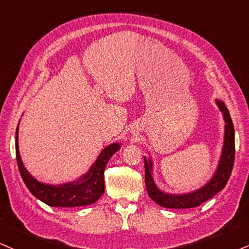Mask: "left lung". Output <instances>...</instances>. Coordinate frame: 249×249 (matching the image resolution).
<instances>
[{"instance_id":"left-lung-1","label":"left lung","mask_w":249,"mask_h":249,"mask_svg":"<svg viewBox=\"0 0 249 249\" xmlns=\"http://www.w3.org/2000/svg\"><path fill=\"white\" fill-rule=\"evenodd\" d=\"M216 104L219 107L220 112L223 113L224 121H225L224 145L217 170L209 182L205 183L203 187L195 190V192L187 193V194H167V193L162 192L156 186L152 178L151 159H146L144 157L146 190H148L150 198L160 207L170 208V209H188V208L198 207V205L204 203L205 201L213 197L228 183L230 176H231L233 164H234V127H233L231 115H230V112L225 104L218 99L216 100Z\"/></svg>"}]
</instances>
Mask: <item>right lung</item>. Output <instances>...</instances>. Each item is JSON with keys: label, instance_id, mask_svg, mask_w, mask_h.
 <instances>
[{"label": "right lung", "instance_id": "1", "mask_svg": "<svg viewBox=\"0 0 249 249\" xmlns=\"http://www.w3.org/2000/svg\"><path fill=\"white\" fill-rule=\"evenodd\" d=\"M118 150H120V143L109 144L100 152L87 174L72 182L52 186L35 179V177L31 176L29 171L24 167L18 149V127L16 130V158L21 179L33 196L51 207L73 208L97 202L105 190L104 171L110 157Z\"/></svg>", "mask_w": 249, "mask_h": 249}]
</instances>
